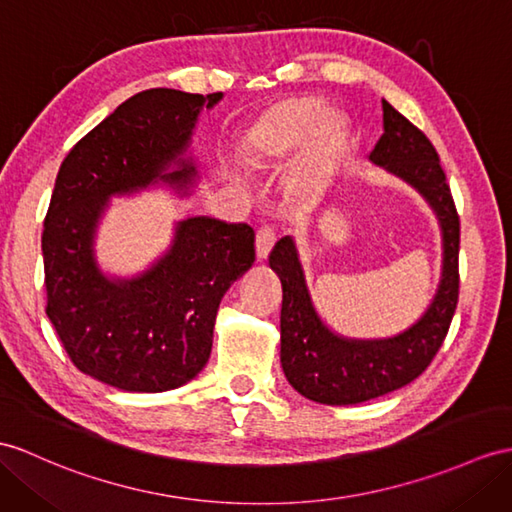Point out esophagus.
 <instances>
[{
  "label": "esophagus",
  "instance_id": "1",
  "mask_svg": "<svg viewBox=\"0 0 512 512\" xmlns=\"http://www.w3.org/2000/svg\"><path fill=\"white\" fill-rule=\"evenodd\" d=\"M273 243H276V232H273V228L271 226L260 228L256 232V258L265 260L273 249Z\"/></svg>",
  "mask_w": 512,
  "mask_h": 512
}]
</instances>
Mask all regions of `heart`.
I'll use <instances>...</instances> for the list:
<instances>
[{"label": "heart", "mask_w": 512, "mask_h": 512, "mask_svg": "<svg viewBox=\"0 0 512 512\" xmlns=\"http://www.w3.org/2000/svg\"><path fill=\"white\" fill-rule=\"evenodd\" d=\"M347 139V123L332 115L323 99L291 95L273 102L249 123L243 145L256 165H276L304 147L295 182L299 189H308L345 152Z\"/></svg>", "instance_id": "heart-1"}]
</instances>
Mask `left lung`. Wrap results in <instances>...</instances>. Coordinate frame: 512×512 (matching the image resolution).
<instances>
[{
    "label": "left lung",
    "instance_id": "8db88e82",
    "mask_svg": "<svg viewBox=\"0 0 512 512\" xmlns=\"http://www.w3.org/2000/svg\"><path fill=\"white\" fill-rule=\"evenodd\" d=\"M384 134L369 160L408 182L432 206L443 234L441 282L423 317L393 339L358 341L334 334L310 299L297 247L284 236L269 256L282 282L280 363L297 393L319 404H360L402 389L428 369L458 304L460 221L434 145L382 99Z\"/></svg>",
    "mask_w": 512,
    "mask_h": 512
}]
</instances>
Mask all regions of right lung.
<instances>
[{
  "label": "right lung",
  "instance_id": "obj_1",
  "mask_svg": "<svg viewBox=\"0 0 512 512\" xmlns=\"http://www.w3.org/2000/svg\"><path fill=\"white\" fill-rule=\"evenodd\" d=\"M221 97L136 93L73 145L56 176L43 230L45 313L71 363L115 389L162 393L191 382L213 350L221 297L256 258L247 223L210 217L180 221L169 252L130 280L106 278L93 254L112 195L158 180L178 191L193 184L184 152L199 112Z\"/></svg>",
  "mask_w": 512,
  "mask_h": 512
}]
</instances>
